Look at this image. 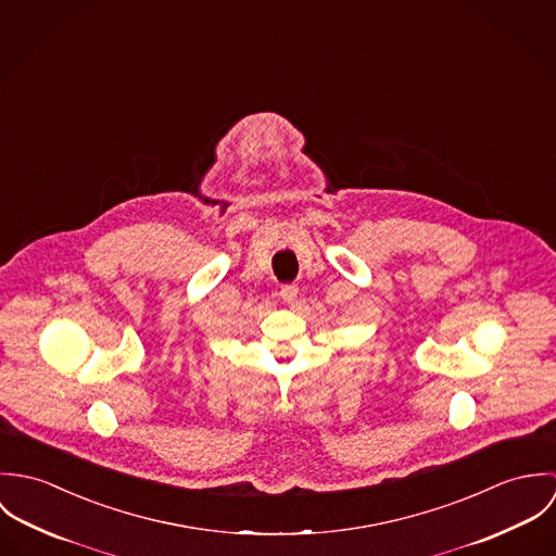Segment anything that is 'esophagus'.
Returning <instances> with one entry per match:
<instances>
[{
    "label": "esophagus",
    "mask_w": 556,
    "mask_h": 556,
    "mask_svg": "<svg viewBox=\"0 0 556 556\" xmlns=\"http://www.w3.org/2000/svg\"><path fill=\"white\" fill-rule=\"evenodd\" d=\"M298 293H300V289H298L295 285H285V287L280 289V298H282L287 304H293V302L298 300Z\"/></svg>",
    "instance_id": "34e87169"
}]
</instances>
